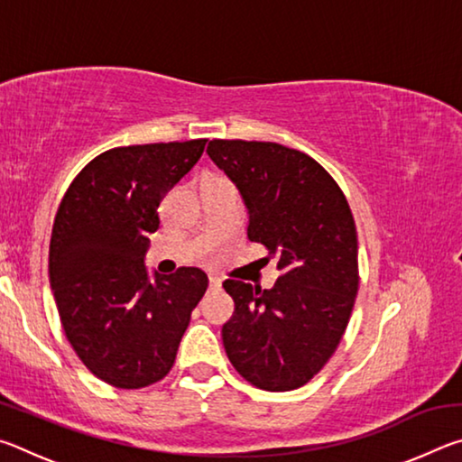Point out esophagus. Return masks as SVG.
<instances>
[{
	"label": "esophagus",
	"mask_w": 462,
	"mask_h": 462,
	"mask_svg": "<svg viewBox=\"0 0 462 462\" xmlns=\"http://www.w3.org/2000/svg\"><path fill=\"white\" fill-rule=\"evenodd\" d=\"M220 285H222V279H220V277L209 275V287H212V289H217Z\"/></svg>",
	"instance_id": "34e87169"
}]
</instances>
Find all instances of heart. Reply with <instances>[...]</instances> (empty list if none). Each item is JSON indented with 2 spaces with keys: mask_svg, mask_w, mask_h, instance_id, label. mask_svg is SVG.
I'll return each instance as SVG.
<instances>
[{
  "mask_svg": "<svg viewBox=\"0 0 462 462\" xmlns=\"http://www.w3.org/2000/svg\"><path fill=\"white\" fill-rule=\"evenodd\" d=\"M214 181H216V179H214Z\"/></svg>",
  "mask_w": 462,
  "mask_h": 462,
  "instance_id": "obj_1",
  "label": "heart"
}]
</instances>
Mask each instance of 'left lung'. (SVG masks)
I'll return each instance as SVG.
<instances>
[{
	"label": "left lung",
	"instance_id": "left-lung-1",
	"mask_svg": "<svg viewBox=\"0 0 462 462\" xmlns=\"http://www.w3.org/2000/svg\"><path fill=\"white\" fill-rule=\"evenodd\" d=\"M209 159L238 187L248 240L269 248L281 277L271 289L224 281L234 314L226 355L264 391H291L330 361L358 291V242L348 201L306 152L277 143L212 140Z\"/></svg>",
	"mask_w": 462,
	"mask_h": 462
}]
</instances>
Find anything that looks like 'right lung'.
Here are the masks:
<instances>
[{"instance_id": "add662e5", "label": "right lung", "mask_w": 462, "mask_h": 462, "mask_svg": "<svg viewBox=\"0 0 462 462\" xmlns=\"http://www.w3.org/2000/svg\"><path fill=\"white\" fill-rule=\"evenodd\" d=\"M206 143L112 148L77 175L54 217L49 275L62 328L83 365L114 387L165 377L208 289L198 267L146 269L161 201Z\"/></svg>"}]
</instances>
